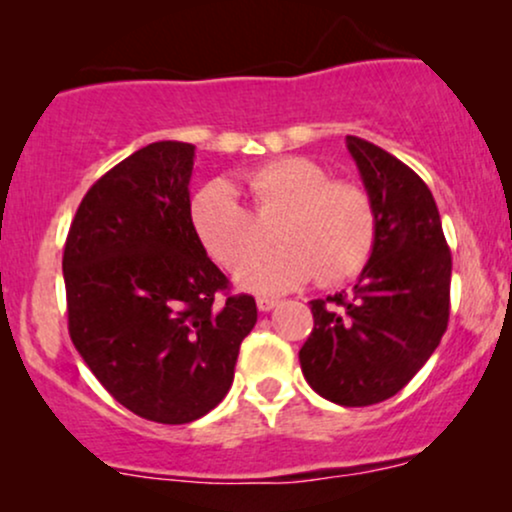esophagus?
Wrapping results in <instances>:
<instances>
[{
  "label": "esophagus",
  "mask_w": 512,
  "mask_h": 512,
  "mask_svg": "<svg viewBox=\"0 0 512 512\" xmlns=\"http://www.w3.org/2000/svg\"><path fill=\"white\" fill-rule=\"evenodd\" d=\"M276 305H279V301H276V298H267V296L257 298V308H260L262 313H269V310L276 308Z\"/></svg>",
  "instance_id": "34e87169"
}]
</instances>
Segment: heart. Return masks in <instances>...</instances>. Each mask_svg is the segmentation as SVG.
<instances>
[{"instance_id": "1", "label": "heart", "mask_w": 512, "mask_h": 512, "mask_svg": "<svg viewBox=\"0 0 512 512\" xmlns=\"http://www.w3.org/2000/svg\"><path fill=\"white\" fill-rule=\"evenodd\" d=\"M252 210L228 180H209L190 199V223L202 248L233 269L266 242L276 220L280 248L238 269L236 281L257 293H281L315 274L320 284H342L366 267L378 238L370 197L354 182L332 180L320 163L284 156L245 175Z\"/></svg>"}]
</instances>
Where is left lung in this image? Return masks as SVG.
Returning a JSON list of instances; mask_svg holds the SVG:
<instances>
[{
	"label": "left lung",
	"instance_id": "1",
	"mask_svg": "<svg viewBox=\"0 0 512 512\" xmlns=\"http://www.w3.org/2000/svg\"><path fill=\"white\" fill-rule=\"evenodd\" d=\"M346 149L378 238L354 291L310 301L315 325L298 358L317 395L368 407L397 395L448 330L452 257L426 182L366 139L346 137Z\"/></svg>",
	"mask_w": 512,
	"mask_h": 512
}]
</instances>
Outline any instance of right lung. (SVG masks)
<instances>
[{
  "mask_svg": "<svg viewBox=\"0 0 512 512\" xmlns=\"http://www.w3.org/2000/svg\"><path fill=\"white\" fill-rule=\"evenodd\" d=\"M192 166L185 142L134 151L81 199L62 257L76 351L122 407L158 424H190L228 395L257 322L255 298L228 296L192 231Z\"/></svg>",
  "mask_w": 512,
  "mask_h": 512,
  "instance_id": "1",
  "label": "right lung"
}]
</instances>
